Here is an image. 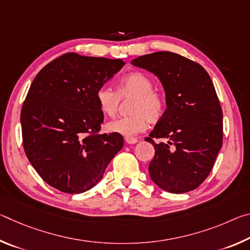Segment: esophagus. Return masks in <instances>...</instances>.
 Instances as JSON below:
<instances>
[{
    "label": "esophagus",
    "instance_id": "1",
    "mask_svg": "<svg viewBox=\"0 0 250 250\" xmlns=\"http://www.w3.org/2000/svg\"><path fill=\"white\" fill-rule=\"evenodd\" d=\"M125 142L128 143V145H135V143L138 142V140L134 138H125Z\"/></svg>",
    "mask_w": 250,
    "mask_h": 250
}]
</instances>
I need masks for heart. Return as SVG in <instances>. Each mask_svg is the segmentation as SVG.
<instances>
[{"mask_svg":"<svg viewBox=\"0 0 250 250\" xmlns=\"http://www.w3.org/2000/svg\"><path fill=\"white\" fill-rule=\"evenodd\" d=\"M153 82L146 74L134 71L120 79L118 91L109 87H100L96 99L104 115L113 118L118 112L121 98H134L130 107L132 115L121 117L107 124L110 132L132 138L145 130L146 120L156 122L162 118L166 110V97L153 90Z\"/></svg>","mask_w":250,"mask_h":250,"instance_id":"obj_1","label":"heart"}]
</instances>
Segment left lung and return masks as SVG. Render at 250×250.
<instances>
[{
  "label": "left lung",
  "instance_id": "obj_1",
  "mask_svg": "<svg viewBox=\"0 0 250 250\" xmlns=\"http://www.w3.org/2000/svg\"><path fill=\"white\" fill-rule=\"evenodd\" d=\"M131 64L154 74L166 91L167 110L146 138L155 150L151 180L170 193L192 191L208 176L223 145V111L213 82L197 62L171 52L143 55Z\"/></svg>",
  "mask_w": 250,
  "mask_h": 250
}]
</instances>
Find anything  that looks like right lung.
<instances>
[{
	"label": "right lung",
	"instance_id": "obj_1",
	"mask_svg": "<svg viewBox=\"0 0 250 250\" xmlns=\"http://www.w3.org/2000/svg\"><path fill=\"white\" fill-rule=\"evenodd\" d=\"M124 65L122 59L68 53L33 80L21 112L24 151L53 188L69 194L92 188L124 146L121 134L98 133L104 113L96 99Z\"/></svg>",
	"mask_w": 250,
	"mask_h": 250
}]
</instances>
